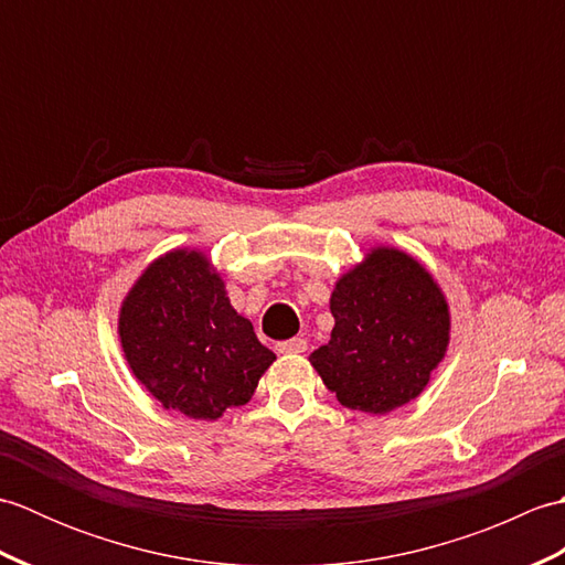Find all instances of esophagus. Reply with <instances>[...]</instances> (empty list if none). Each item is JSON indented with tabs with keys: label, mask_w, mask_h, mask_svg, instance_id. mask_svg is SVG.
I'll return each mask as SVG.
<instances>
[{
	"label": "esophagus",
	"mask_w": 565,
	"mask_h": 565,
	"mask_svg": "<svg viewBox=\"0 0 565 565\" xmlns=\"http://www.w3.org/2000/svg\"><path fill=\"white\" fill-rule=\"evenodd\" d=\"M276 350H279L281 354H301V352L308 350V342L303 338H294V340H286V342L276 344Z\"/></svg>",
	"instance_id": "34e87169"
}]
</instances>
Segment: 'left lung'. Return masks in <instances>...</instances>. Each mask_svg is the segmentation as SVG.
<instances>
[{
  "instance_id": "obj_1",
  "label": "left lung",
  "mask_w": 565,
  "mask_h": 565,
  "mask_svg": "<svg viewBox=\"0 0 565 565\" xmlns=\"http://www.w3.org/2000/svg\"><path fill=\"white\" fill-rule=\"evenodd\" d=\"M330 342L310 354L350 411L386 415L415 401L447 356L451 310L435 276L405 249L376 245L330 296Z\"/></svg>"
}]
</instances>
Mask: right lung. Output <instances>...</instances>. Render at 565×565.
Instances as JSON below:
<instances>
[{
    "mask_svg": "<svg viewBox=\"0 0 565 565\" xmlns=\"http://www.w3.org/2000/svg\"><path fill=\"white\" fill-rule=\"evenodd\" d=\"M118 340L134 376L164 411L211 423L249 403L276 359L196 247L164 252L140 271L118 310Z\"/></svg>",
    "mask_w": 565,
    "mask_h": 565,
    "instance_id": "add662e5",
    "label": "right lung"
}]
</instances>
